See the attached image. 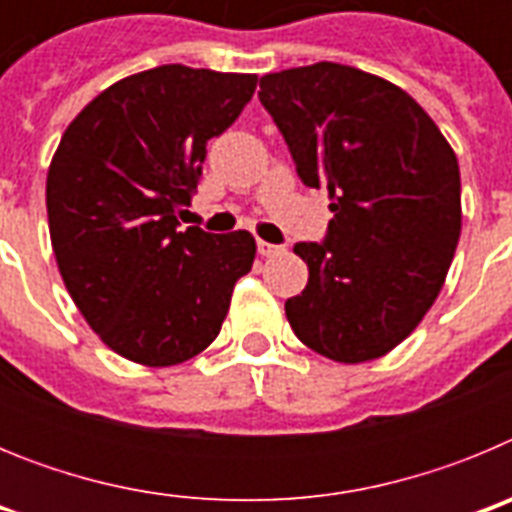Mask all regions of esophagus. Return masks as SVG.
I'll use <instances>...</instances> for the list:
<instances>
[{"label":"esophagus","instance_id":"34e87169","mask_svg":"<svg viewBox=\"0 0 512 512\" xmlns=\"http://www.w3.org/2000/svg\"><path fill=\"white\" fill-rule=\"evenodd\" d=\"M256 248H259L261 256H274V253L282 251V246H274V243H266V241L256 243Z\"/></svg>","mask_w":512,"mask_h":512}]
</instances>
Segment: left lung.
<instances>
[{"label": "left lung", "mask_w": 512, "mask_h": 512, "mask_svg": "<svg viewBox=\"0 0 512 512\" xmlns=\"http://www.w3.org/2000/svg\"><path fill=\"white\" fill-rule=\"evenodd\" d=\"M259 99L302 184L333 200L323 241L295 246L310 277L284 302L289 325L343 364L390 354L431 310L454 259V151L408 92L343 63L261 76Z\"/></svg>", "instance_id": "obj_1"}]
</instances>
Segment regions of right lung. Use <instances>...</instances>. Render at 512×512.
I'll return each mask as SVG.
<instances>
[{"mask_svg":"<svg viewBox=\"0 0 512 512\" xmlns=\"http://www.w3.org/2000/svg\"><path fill=\"white\" fill-rule=\"evenodd\" d=\"M256 74L166 63L120 79L74 117L48 169L58 271L115 354L171 366L205 351L228 315L256 241L179 230L207 140L238 120Z\"/></svg>","mask_w":512,"mask_h":512,"instance_id":"obj_1","label":"right lung"}]
</instances>
